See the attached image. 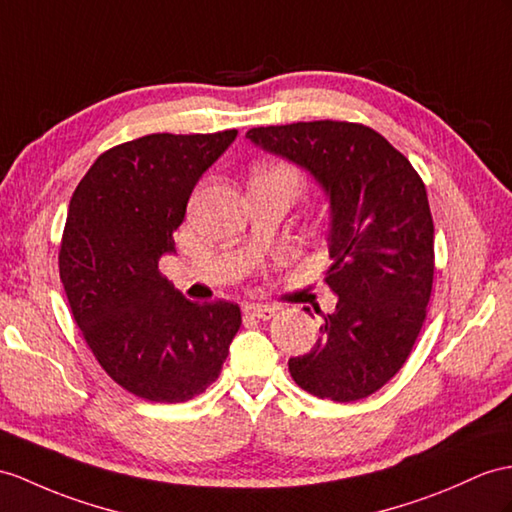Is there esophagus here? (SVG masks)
<instances>
[{"label": "esophagus", "mask_w": 512, "mask_h": 512, "mask_svg": "<svg viewBox=\"0 0 512 512\" xmlns=\"http://www.w3.org/2000/svg\"><path fill=\"white\" fill-rule=\"evenodd\" d=\"M243 310H245V315L256 317V319H263V321H267V319H271L273 315H276V308L260 306V304H245Z\"/></svg>", "instance_id": "obj_1"}]
</instances>
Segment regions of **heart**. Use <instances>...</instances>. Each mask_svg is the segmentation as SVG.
Masks as SVG:
<instances>
[{
  "mask_svg": "<svg viewBox=\"0 0 512 512\" xmlns=\"http://www.w3.org/2000/svg\"><path fill=\"white\" fill-rule=\"evenodd\" d=\"M254 178L276 180V182L291 186L293 191H297L299 186H302V173H299L297 167L289 165V162H265V165L256 167Z\"/></svg>",
  "mask_w": 512,
  "mask_h": 512,
  "instance_id": "b5f03b06",
  "label": "heart"
}]
</instances>
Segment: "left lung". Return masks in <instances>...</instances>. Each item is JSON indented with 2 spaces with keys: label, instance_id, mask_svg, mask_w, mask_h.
<instances>
[{
  "label": "left lung",
  "instance_id": "obj_1",
  "mask_svg": "<svg viewBox=\"0 0 512 512\" xmlns=\"http://www.w3.org/2000/svg\"><path fill=\"white\" fill-rule=\"evenodd\" d=\"M245 136L308 169L330 195L323 280L339 302L313 350L289 360L291 376L319 400H363L402 369L426 321L434 278L426 184L363 123L299 121Z\"/></svg>",
  "mask_w": 512,
  "mask_h": 512
}]
</instances>
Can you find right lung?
Here are the masks:
<instances>
[{
	"instance_id": "obj_1",
	"label": "right lung",
	"mask_w": 512,
	"mask_h": 512,
	"mask_svg": "<svg viewBox=\"0 0 512 512\" xmlns=\"http://www.w3.org/2000/svg\"><path fill=\"white\" fill-rule=\"evenodd\" d=\"M234 139L165 132L115 145L69 202L58 267L71 315L108 376L147 402L204 393L241 328L239 304L191 302L158 269L197 180Z\"/></svg>"
}]
</instances>
